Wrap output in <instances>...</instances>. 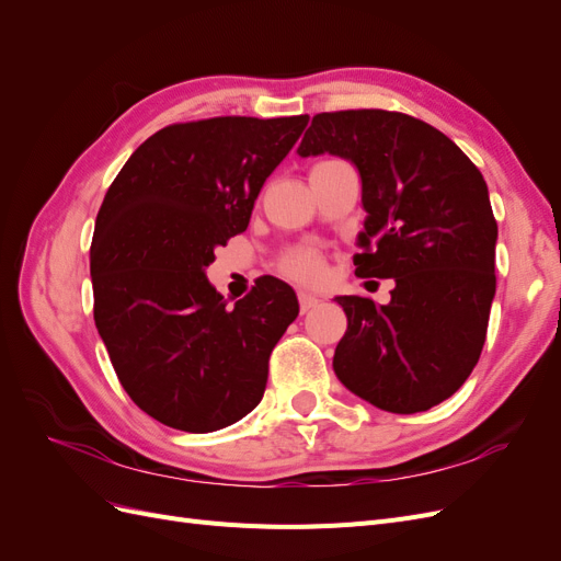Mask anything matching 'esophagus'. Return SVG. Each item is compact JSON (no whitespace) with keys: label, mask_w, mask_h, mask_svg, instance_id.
Wrapping results in <instances>:
<instances>
[{"label":"esophagus","mask_w":561,"mask_h":561,"mask_svg":"<svg viewBox=\"0 0 561 561\" xmlns=\"http://www.w3.org/2000/svg\"><path fill=\"white\" fill-rule=\"evenodd\" d=\"M297 299H299V309H301V313H307V311L316 309L318 304H320V299H318V297H313V295H309V293H299V295H297Z\"/></svg>","instance_id":"34e87169"}]
</instances>
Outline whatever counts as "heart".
Returning a JSON list of instances; mask_svg holds the SVG:
<instances>
[{"mask_svg": "<svg viewBox=\"0 0 561 561\" xmlns=\"http://www.w3.org/2000/svg\"><path fill=\"white\" fill-rule=\"evenodd\" d=\"M280 271L287 278H293L297 283L313 285L325 278V257L316 250L297 248L287 252L280 260Z\"/></svg>", "mask_w": 561, "mask_h": 561, "instance_id": "b5f03b06", "label": "heart"}]
</instances>
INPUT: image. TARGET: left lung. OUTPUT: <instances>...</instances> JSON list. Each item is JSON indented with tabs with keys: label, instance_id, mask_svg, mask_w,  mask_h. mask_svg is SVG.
<instances>
[{
	"label": "left lung",
	"instance_id": "8db88e82",
	"mask_svg": "<svg viewBox=\"0 0 561 561\" xmlns=\"http://www.w3.org/2000/svg\"><path fill=\"white\" fill-rule=\"evenodd\" d=\"M299 157L336 154L363 180L355 276L393 278L388 304L336 297L348 328L334 371L393 414L451 398L478 365L496 295V236L482 173L445 133L388 110L320 112Z\"/></svg>",
	"mask_w": 561,
	"mask_h": 561
}]
</instances>
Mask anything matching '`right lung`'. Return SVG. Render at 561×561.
Returning a JSON list of instances; mask_svg holds the SVG:
<instances>
[{
  "label": "right lung",
  "mask_w": 561,
  "mask_h": 561,
  "mask_svg": "<svg viewBox=\"0 0 561 561\" xmlns=\"http://www.w3.org/2000/svg\"><path fill=\"white\" fill-rule=\"evenodd\" d=\"M307 124V114L171 124L110 184L91 243L93 318L124 390L163 426L213 433L264 396L271 351L299 313L295 290L262 276L229 309L206 266L248 229Z\"/></svg>",
  "instance_id": "obj_1"
}]
</instances>
